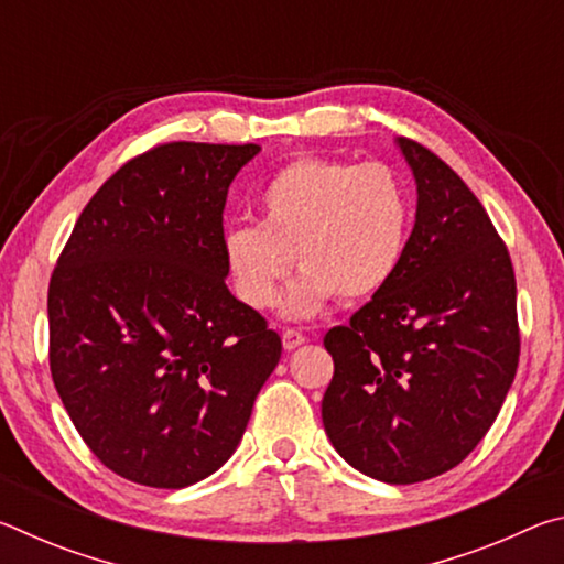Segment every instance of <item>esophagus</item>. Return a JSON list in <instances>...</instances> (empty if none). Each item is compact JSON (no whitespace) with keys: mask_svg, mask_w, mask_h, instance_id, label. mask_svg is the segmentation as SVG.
Instances as JSON below:
<instances>
[{"mask_svg":"<svg viewBox=\"0 0 564 564\" xmlns=\"http://www.w3.org/2000/svg\"><path fill=\"white\" fill-rule=\"evenodd\" d=\"M305 343V336L301 330H283V348L285 350H295Z\"/></svg>","mask_w":564,"mask_h":564,"instance_id":"obj_1","label":"esophagus"}]
</instances>
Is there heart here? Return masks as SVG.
Returning <instances> with one entry per match:
<instances>
[{
	"mask_svg": "<svg viewBox=\"0 0 564 564\" xmlns=\"http://www.w3.org/2000/svg\"><path fill=\"white\" fill-rule=\"evenodd\" d=\"M261 224L224 234L234 289L253 311L279 301L281 283L303 271L283 295L285 318L305 321L338 295L362 301L386 289L405 259L413 202L386 164L295 159L275 171L259 196Z\"/></svg>",
	"mask_w": 564,
	"mask_h": 564,
	"instance_id": "1",
	"label": "heart"
}]
</instances>
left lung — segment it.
I'll return each mask as SVG.
<instances>
[{
  "instance_id": "1",
  "label": "left lung",
  "mask_w": 564,
  "mask_h": 564,
  "mask_svg": "<svg viewBox=\"0 0 564 564\" xmlns=\"http://www.w3.org/2000/svg\"><path fill=\"white\" fill-rule=\"evenodd\" d=\"M417 206L383 291L326 333L321 415L362 475L410 485L463 463L498 417L520 358L510 253L482 204L433 151L395 139Z\"/></svg>"
}]
</instances>
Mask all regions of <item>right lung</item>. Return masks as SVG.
Here are the masks:
<instances>
[{
  "mask_svg": "<svg viewBox=\"0 0 564 564\" xmlns=\"http://www.w3.org/2000/svg\"><path fill=\"white\" fill-rule=\"evenodd\" d=\"M259 144L156 147L84 208L50 283V366L99 460L188 488L241 443L281 338L226 285L228 186Z\"/></svg>",
  "mask_w": 564,
  "mask_h": 564,
  "instance_id": "obj_1",
  "label": "right lung"
}]
</instances>
